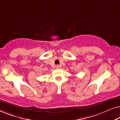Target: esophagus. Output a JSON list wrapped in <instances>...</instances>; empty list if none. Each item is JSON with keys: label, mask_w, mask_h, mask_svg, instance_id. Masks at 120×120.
<instances>
[{"label": "esophagus", "mask_w": 120, "mask_h": 120, "mask_svg": "<svg viewBox=\"0 0 120 120\" xmlns=\"http://www.w3.org/2000/svg\"><path fill=\"white\" fill-rule=\"evenodd\" d=\"M56 67L57 69H59V68H60V65H56Z\"/></svg>", "instance_id": "34e87169"}]
</instances>
